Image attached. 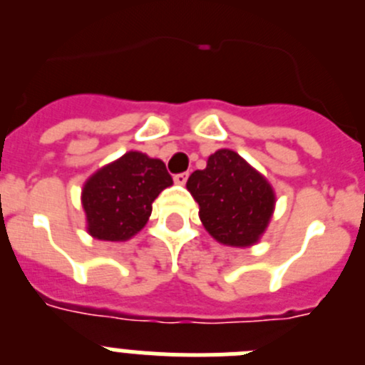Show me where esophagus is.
<instances>
[{"instance_id": "esophagus-1", "label": "esophagus", "mask_w": 365, "mask_h": 365, "mask_svg": "<svg viewBox=\"0 0 365 365\" xmlns=\"http://www.w3.org/2000/svg\"><path fill=\"white\" fill-rule=\"evenodd\" d=\"M173 180H175L177 185H186V180H188V172L177 173V175H173Z\"/></svg>"}]
</instances>
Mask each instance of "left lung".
<instances>
[{
	"label": "left lung",
	"mask_w": 365,
	"mask_h": 365,
	"mask_svg": "<svg viewBox=\"0 0 365 365\" xmlns=\"http://www.w3.org/2000/svg\"><path fill=\"white\" fill-rule=\"evenodd\" d=\"M186 188L199 202V217L215 241L228 247L257 243L272 217L276 195L269 180L232 150H217Z\"/></svg>",
	"instance_id": "8db88e82"
}]
</instances>
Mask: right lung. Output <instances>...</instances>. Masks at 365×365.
Listing matches in <instances>:
<instances>
[{"instance_id":"right-lung-1","label":"right lung","mask_w":365,"mask_h":365,"mask_svg":"<svg viewBox=\"0 0 365 365\" xmlns=\"http://www.w3.org/2000/svg\"><path fill=\"white\" fill-rule=\"evenodd\" d=\"M172 185L163 160L128 151L86 180L87 232L102 241H128L143 230L157 195Z\"/></svg>"}]
</instances>
